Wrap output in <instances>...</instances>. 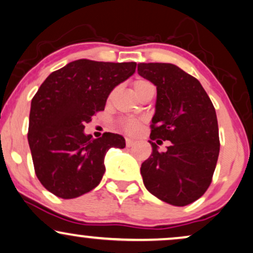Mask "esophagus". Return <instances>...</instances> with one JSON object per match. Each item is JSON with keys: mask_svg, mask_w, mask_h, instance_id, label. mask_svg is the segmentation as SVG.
<instances>
[{"mask_svg": "<svg viewBox=\"0 0 253 253\" xmlns=\"http://www.w3.org/2000/svg\"><path fill=\"white\" fill-rule=\"evenodd\" d=\"M133 145H134V140L129 139V137H127V139H126V146L127 147H132Z\"/></svg>", "mask_w": 253, "mask_h": 253, "instance_id": "obj_1", "label": "esophagus"}]
</instances>
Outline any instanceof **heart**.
<instances>
[{"mask_svg": "<svg viewBox=\"0 0 253 253\" xmlns=\"http://www.w3.org/2000/svg\"><path fill=\"white\" fill-rule=\"evenodd\" d=\"M133 87H134V91H135V93L137 94V97H139V95L141 94L145 89L153 87V85L150 84L148 81H145V79H137V81L133 83ZM121 127H123V129L125 130V132L133 134V133H135L137 129H139L140 121L135 120V119H126V120L121 121Z\"/></svg>", "mask_w": 253, "mask_h": 253, "instance_id": "b5f03b06", "label": "heart"}]
</instances>
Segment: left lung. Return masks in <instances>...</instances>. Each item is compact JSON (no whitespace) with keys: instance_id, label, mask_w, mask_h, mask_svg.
<instances>
[{"instance_id":"obj_1","label":"left lung","mask_w":253,"mask_h":253,"mask_svg":"<svg viewBox=\"0 0 253 253\" xmlns=\"http://www.w3.org/2000/svg\"><path fill=\"white\" fill-rule=\"evenodd\" d=\"M137 73L156 86L150 139H169L141 165L143 184L159 200L183 207L206 193L219 154L215 107L201 83L170 63H140ZM157 140V142H162Z\"/></svg>"}]
</instances>
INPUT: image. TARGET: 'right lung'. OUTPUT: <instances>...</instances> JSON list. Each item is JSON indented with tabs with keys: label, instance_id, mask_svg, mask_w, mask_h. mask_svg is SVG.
Instances as JSON below:
<instances>
[{
	"label": "right lung",
	"instance_id": "obj_1",
	"mask_svg": "<svg viewBox=\"0 0 253 253\" xmlns=\"http://www.w3.org/2000/svg\"><path fill=\"white\" fill-rule=\"evenodd\" d=\"M135 62L78 59L52 72L31 100L28 141L41 183L60 198L82 196L100 183L108 149L125 148L123 135L85 134L114 87L134 75Z\"/></svg>",
	"mask_w": 253,
	"mask_h": 253
}]
</instances>
